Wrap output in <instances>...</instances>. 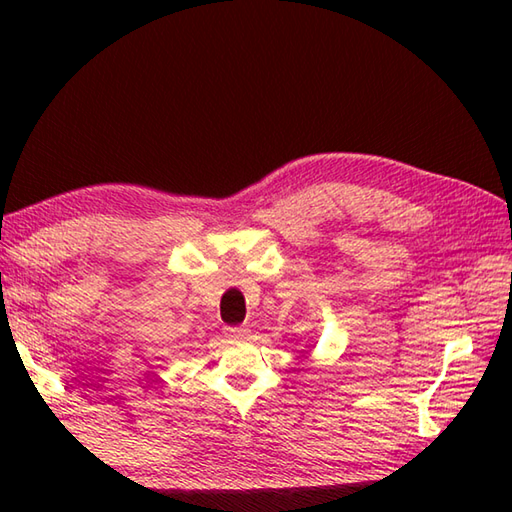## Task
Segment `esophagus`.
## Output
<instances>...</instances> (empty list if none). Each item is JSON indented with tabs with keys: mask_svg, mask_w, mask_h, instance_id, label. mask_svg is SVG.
Listing matches in <instances>:
<instances>
[{
	"mask_svg": "<svg viewBox=\"0 0 512 512\" xmlns=\"http://www.w3.org/2000/svg\"><path fill=\"white\" fill-rule=\"evenodd\" d=\"M248 325H235V328H226V334L231 336V339H246L248 336Z\"/></svg>",
	"mask_w": 512,
	"mask_h": 512,
	"instance_id": "1",
	"label": "esophagus"
}]
</instances>
